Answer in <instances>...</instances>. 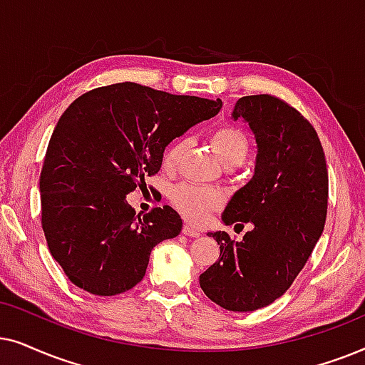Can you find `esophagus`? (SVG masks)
Here are the masks:
<instances>
[{"label": "esophagus", "instance_id": "34e87169", "mask_svg": "<svg viewBox=\"0 0 365 365\" xmlns=\"http://www.w3.org/2000/svg\"><path fill=\"white\" fill-rule=\"evenodd\" d=\"M182 232L185 233V235H188V237H198V235H200V230H197V228L192 227L190 223L183 225V230Z\"/></svg>", "mask_w": 365, "mask_h": 365}]
</instances>
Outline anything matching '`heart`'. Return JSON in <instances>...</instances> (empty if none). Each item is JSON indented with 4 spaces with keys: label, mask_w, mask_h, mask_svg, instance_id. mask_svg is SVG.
Segmentation results:
<instances>
[{
    "label": "heart",
    "mask_w": 365,
    "mask_h": 365,
    "mask_svg": "<svg viewBox=\"0 0 365 365\" xmlns=\"http://www.w3.org/2000/svg\"><path fill=\"white\" fill-rule=\"evenodd\" d=\"M210 145L213 153L218 158L223 167H239L245 162L247 155H249L250 143L247 135L240 128L233 125H222L212 130L210 133ZM188 147L187 138H177L170 147L165 150L163 155V167L172 170L178 165L180 158L183 157ZM173 205L177 210L192 223L205 222L208 215L213 210H217L222 205L223 198L220 193L213 188L188 185L182 183L177 185L170 193Z\"/></svg>",
    "instance_id": "obj_1"
}]
</instances>
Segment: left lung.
<instances>
[{
	"mask_svg": "<svg viewBox=\"0 0 365 365\" xmlns=\"http://www.w3.org/2000/svg\"><path fill=\"white\" fill-rule=\"evenodd\" d=\"M233 120L249 123L257 143L254 177L222 213L225 225L252 223L240 242L208 232L220 257L200 275L212 302L232 312L267 307L287 292L324 230L329 177L314 126L270 95L244 96Z\"/></svg>",
	"mask_w": 365,
	"mask_h": 365,
	"instance_id": "left-lung-1",
	"label": "left lung"
}]
</instances>
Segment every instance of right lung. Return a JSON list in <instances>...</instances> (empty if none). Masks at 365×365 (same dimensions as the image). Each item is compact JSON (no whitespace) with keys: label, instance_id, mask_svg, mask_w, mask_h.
I'll list each match as a JSON object with an SVG mask.
<instances>
[{"label":"right lung","instance_id":"1","mask_svg":"<svg viewBox=\"0 0 365 365\" xmlns=\"http://www.w3.org/2000/svg\"><path fill=\"white\" fill-rule=\"evenodd\" d=\"M222 100L115 83L81 95L58 120L40 177L53 259L93 295L133 289L160 242L182 232L172 207L135 215L126 195L158 173L167 145L215 116Z\"/></svg>","mask_w":365,"mask_h":365}]
</instances>
